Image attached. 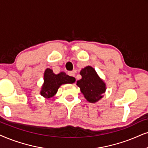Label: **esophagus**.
I'll use <instances>...</instances> for the list:
<instances>
[{
  "mask_svg": "<svg viewBox=\"0 0 148 148\" xmlns=\"http://www.w3.org/2000/svg\"><path fill=\"white\" fill-rule=\"evenodd\" d=\"M76 73V70H73V71H71V72H68V74L70 75V76H72V77H74L75 76V74Z\"/></svg>",
  "mask_w": 148,
  "mask_h": 148,
  "instance_id": "1",
  "label": "esophagus"
}]
</instances>
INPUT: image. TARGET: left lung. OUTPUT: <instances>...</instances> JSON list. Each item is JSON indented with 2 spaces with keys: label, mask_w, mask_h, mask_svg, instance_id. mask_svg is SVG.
I'll return each mask as SVG.
<instances>
[{
  "label": "left lung",
  "mask_w": 148,
  "mask_h": 148,
  "mask_svg": "<svg viewBox=\"0 0 148 148\" xmlns=\"http://www.w3.org/2000/svg\"><path fill=\"white\" fill-rule=\"evenodd\" d=\"M82 78L77 81L80 91L83 93L87 101L94 103L102 98L105 92L106 85L99 78L96 70L91 66H87L80 72Z\"/></svg>",
  "instance_id": "8db88e82"
}]
</instances>
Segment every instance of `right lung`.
Instances as JSON below:
<instances>
[{
    "label": "right lung",
    "instance_id": "1",
    "mask_svg": "<svg viewBox=\"0 0 148 148\" xmlns=\"http://www.w3.org/2000/svg\"><path fill=\"white\" fill-rule=\"evenodd\" d=\"M75 78L61 72L55 74L52 70L48 68L44 72V83L42 86L41 95L46 98H52L57 92L58 89L63 84L73 83Z\"/></svg>",
    "mask_w": 148,
    "mask_h": 148
}]
</instances>
